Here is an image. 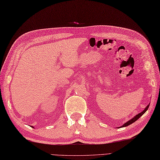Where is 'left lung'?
I'll use <instances>...</instances> for the list:
<instances>
[{"mask_svg": "<svg viewBox=\"0 0 160 160\" xmlns=\"http://www.w3.org/2000/svg\"><path fill=\"white\" fill-rule=\"evenodd\" d=\"M149 104L148 105V106L145 108V109L143 111H142L141 113H138L136 116H135L133 118H132L131 120H129V121H128L127 122H126V123H124L123 125L121 127H127V126H128V125H130V124H131L132 123H133V122H135V121L136 120H138L139 118H140L142 115H143L146 111H147V110H148V107H149Z\"/></svg>", "mask_w": 160, "mask_h": 160, "instance_id": "8db88e82", "label": "left lung"}]
</instances>
